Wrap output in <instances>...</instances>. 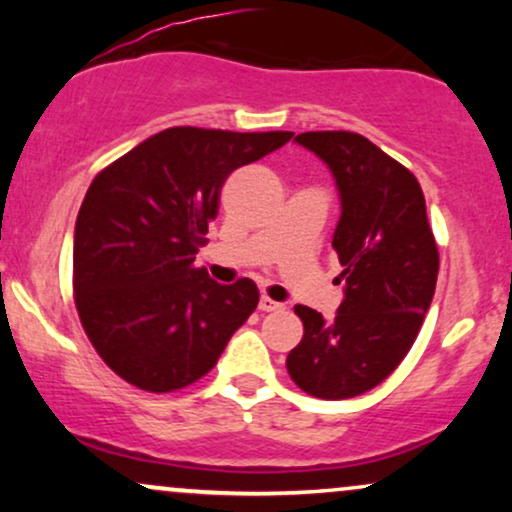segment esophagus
<instances>
[{
	"mask_svg": "<svg viewBox=\"0 0 512 512\" xmlns=\"http://www.w3.org/2000/svg\"><path fill=\"white\" fill-rule=\"evenodd\" d=\"M281 308H284V305L272 301V298H269V296H262L260 298V310H262V313H274V310H281Z\"/></svg>",
	"mask_w": 512,
	"mask_h": 512,
	"instance_id": "34e87169",
	"label": "esophagus"
}]
</instances>
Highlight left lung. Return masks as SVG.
Masks as SVG:
<instances>
[{
	"label": "left lung",
	"mask_w": 512,
	"mask_h": 512,
	"mask_svg": "<svg viewBox=\"0 0 512 512\" xmlns=\"http://www.w3.org/2000/svg\"><path fill=\"white\" fill-rule=\"evenodd\" d=\"M296 142L337 180L342 216L332 248L346 289L330 322L308 305L293 308L303 339L286 368L308 395L349 399L383 383L409 354L436 293V238L419 180L366 137L339 129L303 132Z\"/></svg>",
	"instance_id": "1"
}]
</instances>
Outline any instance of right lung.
Returning a JSON list of instances; mask_svg holds the SVG:
<instances>
[{
	"instance_id": "right-lung-1",
	"label": "right lung",
	"mask_w": 512,
	"mask_h": 512,
	"mask_svg": "<svg viewBox=\"0 0 512 512\" xmlns=\"http://www.w3.org/2000/svg\"><path fill=\"white\" fill-rule=\"evenodd\" d=\"M291 137L170 127L93 178L74 228V303L88 342L129 385L197 383L257 308L255 281L216 284L195 255L228 175Z\"/></svg>"
}]
</instances>
